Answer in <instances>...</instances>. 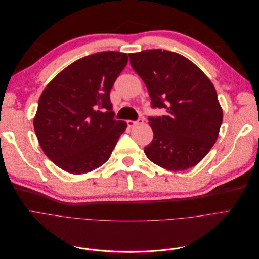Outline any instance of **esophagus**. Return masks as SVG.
Masks as SVG:
<instances>
[{"instance_id": "34e87169", "label": "esophagus", "mask_w": 259, "mask_h": 259, "mask_svg": "<svg viewBox=\"0 0 259 259\" xmlns=\"http://www.w3.org/2000/svg\"><path fill=\"white\" fill-rule=\"evenodd\" d=\"M143 123H144V120H143V119H139L138 121H131V120L127 121V125H128L130 127H134V126H136V125L143 124Z\"/></svg>"}]
</instances>
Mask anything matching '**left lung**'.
<instances>
[{
	"mask_svg": "<svg viewBox=\"0 0 259 259\" xmlns=\"http://www.w3.org/2000/svg\"><path fill=\"white\" fill-rule=\"evenodd\" d=\"M128 56L152 107L166 110L165 115L149 117L153 139L145 148L147 158L169 170L195 166L216 143L223 123L213 83L191 60L174 52L148 50Z\"/></svg>",
	"mask_w": 259,
	"mask_h": 259,
	"instance_id": "left-lung-1",
	"label": "left lung"
}]
</instances>
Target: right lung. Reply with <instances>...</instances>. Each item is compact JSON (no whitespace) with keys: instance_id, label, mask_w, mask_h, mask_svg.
<instances>
[{"instance_id":"obj_1","label":"right lung","mask_w":259,"mask_h":259,"mask_svg":"<svg viewBox=\"0 0 259 259\" xmlns=\"http://www.w3.org/2000/svg\"><path fill=\"white\" fill-rule=\"evenodd\" d=\"M127 54L100 52L77 59L46 85L33 119L43 152L58 167L81 175L108 161L124 121L113 119L110 91Z\"/></svg>"}]
</instances>
